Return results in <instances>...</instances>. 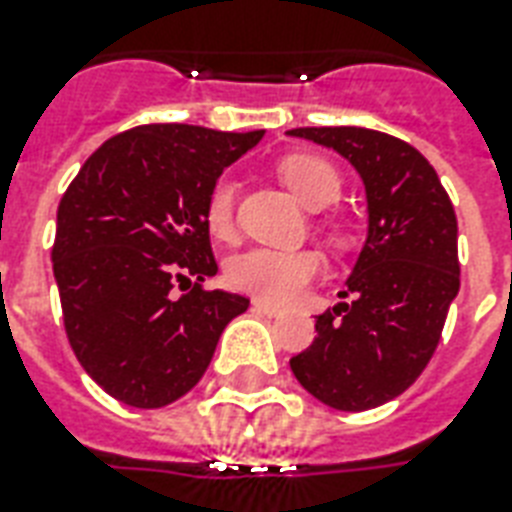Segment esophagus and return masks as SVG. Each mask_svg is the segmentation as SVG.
Instances as JSON below:
<instances>
[{
	"instance_id": "1",
	"label": "esophagus",
	"mask_w": 512,
	"mask_h": 512,
	"mask_svg": "<svg viewBox=\"0 0 512 512\" xmlns=\"http://www.w3.org/2000/svg\"><path fill=\"white\" fill-rule=\"evenodd\" d=\"M252 308H255L257 313H263V316H281V308L279 305H273V303H265V300H255V303H252Z\"/></svg>"
}]
</instances>
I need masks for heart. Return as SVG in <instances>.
<instances>
[{
  "label": "heart",
  "instance_id": "heart-1",
  "mask_svg": "<svg viewBox=\"0 0 512 512\" xmlns=\"http://www.w3.org/2000/svg\"><path fill=\"white\" fill-rule=\"evenodd\" d=\"M279 175L287 188L308 209H324L340 196L342 180L327 159L313 154H289L279 162ZM204 223L217 241L236 236V185L228 177L215 180L204 201ZM332 236H340V223H324ZM324 271V257L313 249L279 252V249H247L225 265L228 287L247 292L268 303H295Z\"/></svg>",
  "mask_w": 512,
  "mask_h": 512
}]
</instances>
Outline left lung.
<instances>
[{"mask_svg":"<svg viewBox=\"0 0 512 512\" xmlns=\"http://www.w3.org/2000/svg\"><path fill=\"white\" fill-rule=\"evenodd\" d=\"M364 177L369 239L348 279L350 303L316 319L319 337L289 366L321 404L366 412L401 396L433 358L460 292L457 215L430 162L366 127H297Z\"/></svg>","mask_w":512,"mask_h":512,"instance_id":"left-lung-1","label":"left lung"}]
</instances>
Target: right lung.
<instances>
[{"instance_id":"add662e5","label":"right lung","mask_w":512,"mask_h":512,"mask_svg":"<svg viewBox=\"0 0 512 512\" xmlns=\"http://www.w3.org/2000/svg\"><path fill=\"white\" fill-rule=\"evenodd\" d=\"M263 130L143 124L108 138L58 204L52 271L84 372L122 404L159 409L201 380L249 300L204 287L217 263L204 201ZM194 281L183 298L171 295Z\"/></svg>"}]
</instances>
